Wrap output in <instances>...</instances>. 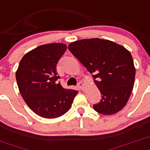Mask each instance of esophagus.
<instances>
[{
  "label": "esophagus",
  "instance_id": "obj_1",
  "mask_svg": "<svg viewBox=\"0 0 150 150\" xmlns=\"http://www.w3.org/2000/svg\"><path fill=\"white\" fill-rule=\"evenodd\" d=\"M78 87L79 88L81 91H83V89H84V84H83L82 82H79V83H78Z\"/></svg>",
  "mask_w": 150,
  "mask_h": 150
}]
</instances>
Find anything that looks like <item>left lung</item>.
Masks as SVG:
<instances>
[{
    "label": "left lung",
    "mask_w": 150,
    "mask_h": 150,
    "mask_svg": "<svg viewBox=\"0 0 150 150\" xmlns=\"http://www.w3.org/2000/svg\"><path fill=\"white\" fill-rule=\"evenodd\" d=\"M71 54L93 74L100 91V102L94 109L104 115L122 110L129 99L135 78L132 56L124 46L101 38L82 39L68 46Z\"/></svg>",
    "instance_id": "obj_1"
}]
</instances>
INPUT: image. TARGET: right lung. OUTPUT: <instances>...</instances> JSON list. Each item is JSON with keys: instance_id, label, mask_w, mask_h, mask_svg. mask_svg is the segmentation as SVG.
I'll use <instances>...</instances> for the list:
<instances>
[{"instance_id": "1", "label": "right lung", "mask_w": 150, "mask_h": 150, "mask_svg": "<svg viewBox=\"0 0 150 150\" xmlns=\"http://www.w3.org/2000/svg\"><path fill=\"white\" fill-rule=\"evenodd\" d=\"M67 49V45L61 43L38 46L23 56L16 73L25 102L43 118H57L67 113L78 94V91L56 83L60 78L56 64Z\"/></svg>"}]
</instances>
